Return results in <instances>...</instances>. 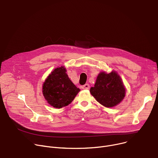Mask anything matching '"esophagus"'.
I'll return each mask as SVG.
<instances>
[{
    "label": "esophagus",
    "mask_w": 158,
    "mask_h": 158,
    "mask_svg": "<svg viewBox=\"0 0 158 158\" xmlns=\"http://www.w3.org/2000/svg\"><path fill=\"white\" fill-rule=\"evenodd\" d=\"M89 88H90V86H89V85L88 84H85L82 86V88L83 89H89Z\"/></svg>",
    "instance_id": "obj_1"
}]
</instances>
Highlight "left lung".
<instances>
[{
	"mask_svg": "<svg viewBox=\"0 0 158 158\" xmlns=\"http://www.w3.org/2000/svg\"><path fill=\"white\" fill-rule=\"evenodd\" d=\"M90 93L100 104L112 108L123 99L126 89L120 76L117 72L112 70L110 73L101 72L98 74Z\"/></svg>",
	"mask_w": 158,
	"mask_h": 158,
	"instance_id": "obj_1",
	"label": "left lung"
}]
</instances>
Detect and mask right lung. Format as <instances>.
Masks as SVG:
<instances>
[{"label":"right lung","mask_w":158,"mask_h":158,"mask_svg":"<svg viewBox=\"0 0 158 158\" xmlns=\"http://www.w3.org/2000/svg\"><path fill=\"white\" fill-rule=\"evenodd\" d=\"M64 66L55 69L43 84L42 93L48 104L61 108L71 103L80 91L69 78Z\"/></svg>","instance_id":"obj_1"}]
</instances>
